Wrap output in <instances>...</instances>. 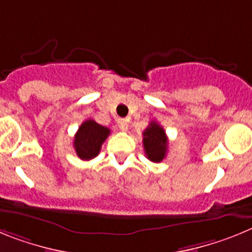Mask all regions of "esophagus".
<instances>
[{
    "mask_svg": "<svg viewBox=\"0 0 252 252\" xmlns=\"http://www.w3.org/2000/svg\"><path fill=\"white\" fill-rule=\"evenodd\" d=\"M118 126L120 128V130L126 132L128 130V120L126 119H118Z\"/></svg>",
    "mask_w": 252,
    "mask_h": 252,
    "instance_id": "34e87169",
    "label": "esophagus"
}]
</instances>
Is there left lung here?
I'll list each match as a JSON object with an SVG mask.
<instances>
[{
	"label": "left lung",
	"mask_w": 252,
	"mask_h": 252,
	"mask_svg": "<svg viewBox=\"0 0 252 252\" xmlns=\"http://www.w3.org/2000/svg\"><path fill=\"white\" fill-rule=\"evenodd\" d=\"M167 135L156 122H151L143 132V147L146 156L152 162H161L167 153Z\"/></svg>",
	"instance_id": "1"
}]
</instances>
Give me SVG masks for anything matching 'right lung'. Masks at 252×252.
Instances as JSON below:
<instances>
[{
  "label": "right lung",
  "instance_id": "add662e5",
  "mask_svg": "<svg viewBox=\"0 0 252 252\" xmlns=\"http://www.w3.org/2000/svg\"><path fill=\"white\" fill-rule=\"evenodd\" d=\"M110 134V129L97 124L95 120H85L74 134L73 147L81 159L89 161L99 155L104 141Z\"/></svg>",
  "mask_w": 252,
  "mask_h": 252
}]
</instances>
